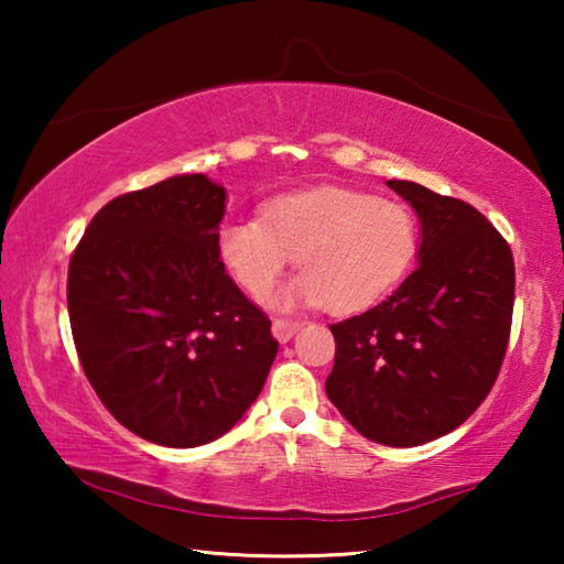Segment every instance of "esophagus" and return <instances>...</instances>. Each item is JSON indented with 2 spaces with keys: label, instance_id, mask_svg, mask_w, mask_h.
Listing matches in <instances>:
<instances>
[{
  "label": "esophagus",
  "instance_id": "esophagus-1",
  "mask_svg": "<svg viewBox=\"0 0 564 564\" xmlns=\"http://www.w3.org/2000/svg\"><path fill=\"white\" fill-rule=\"evenodd\" d=\"M303 326V321H295V318H273V336L279 338L281 343L291 340L295 336V330Z\"/></svg>",
  "mask_w": 564,
  "mask_h": 564
}]
</instances>
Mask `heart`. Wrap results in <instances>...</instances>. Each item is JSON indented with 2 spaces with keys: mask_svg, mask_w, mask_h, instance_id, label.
Segmentation results:
<instances>
[{
  "mask_svg": "<svg viewBox=\"0 0 564 564\" xmlns=\"http://www.w3.org/2000/svg\"><path fill=\"white\" fill-rule=\"evenodd\" d=\"M216 246L251 299H265L295 256L303 273L281 303H323L336 316H348L386 299L413 269L420 224L405 204L321 186L271 198L261 218H228Z\"/></svg>",
  "mask_w": 564,
  "mask_h": 564,
  "instance_id": "heart-1",
  "label": "heart"
}]
</instances>
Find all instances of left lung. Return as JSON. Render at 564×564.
<instances>
[{"instance_id": "left-lung-1", "label": "left lung", "mask_w": 564, "mask_h": 564, "mask_svg": "<svg viewBox=\"0 0 564 564\" xmlns=\"http://www.w3.org/2000/svg\"><path fill=\"white\" fill-rule=\"evenodd\" d=\"M388 186L423 226L420 263L390 299L333 323L326 393L368 441L413 447L463 425L498 380L514 261L498 228L470 204L413 181Z\"/></svg>"}]
</instances>
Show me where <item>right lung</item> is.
Returning a JSON list of instances; mask_svg holds the SVG:
<instances>
[{
    "mask_svg": "<svg viewBox=\"0 0 564 564\" xmlns=\"http://www.w3.org/2000/svg\"><path fill=\"white\" fill-rule=\"evenodd\" d=\"M224 186L186 174L101 208L74 248L66 303L76 356L133 435L196 447L238 423L269 378L271 321L218 256Z\"/></svg>",
    "mask_w": 564,
    "mask_h": 564,
    "instance_id": "1",
    "label": "right lung"
}]
</instances>
